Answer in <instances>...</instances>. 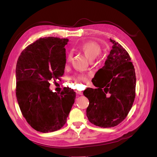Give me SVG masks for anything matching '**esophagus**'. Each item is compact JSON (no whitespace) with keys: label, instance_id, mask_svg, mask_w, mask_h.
I'll use <instances>...</instances> for the list:
<instances>
[{"label":"esophagus","instance_id":"1","mask_svg":"<svg viewBox=\"0 0 157 157\" xmlns=\"http://www.w3.org/2000/svg\"><path fill=\"white\" fill-rule=\"evenodd\" d=\"M76 92L77 93V94L80 95V96H82V95H83V92H81V91H78V90H77V91H76Z\"/></svg>","mask_w":157,"mask_h":157}]
</instances>
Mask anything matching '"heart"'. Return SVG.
<instances>
[{
    "mask_svg": "<svg viewBox=\"0 0 157 157\" xmlns=\"http://www.w3.org/2000/svg\"><path fill=\"white\" fill-rule=\"evenodd\" d=\"M78 49L84 54L87 57V58L92 60L96 58L101 53V48L98 44L94 42H86L80 44L78 46ZM72 58L71 53H68L66 56V62L69 63ZM86 76L83 74H80L74 77V80L76 82H81L86 80Z\"/></svg>",
    "mask_w": 157,
    "mask_h": 157,
    "instance_id": "heart-1",
    "label": "heart"
}]
</instances>
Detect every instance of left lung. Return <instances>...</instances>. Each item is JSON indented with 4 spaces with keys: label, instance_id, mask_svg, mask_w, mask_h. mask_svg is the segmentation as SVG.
Masks as SVG:
<instances>
[{
    "label": "left lung",
    "instance_id": "8db88e82",
    "mask_svg": "<svg viewBox=\"0 0 157 157\" xmlns=\"http://www.w3.org/2000/svg\"><path fill=\"white\" fill-rule=\"evenodd\" d=\"M110 41V54L94 78L93 84L98 88H87L83 92L89 100V121L103 128L120 124L130 111L136 95V77L130 57L120 44L111 39ZM107 93L110 94L109 97Z\"/></svg>",
    "mask_w": 157,
    "mask_h": 157
}]
</instances>
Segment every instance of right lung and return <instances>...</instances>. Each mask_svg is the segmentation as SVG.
<instances>
[{
  "label": "right lung",
  "mask_w": 157,
  "mask_h": 157,
  "mask_svg": "<svg viewBox=\"0 0 157 157\" xmlns=\"http://www.w3.org/2000/svg\"><path fill=\"white\" fill-rule=\"evenodd\" d=\"M67 39L48 36L36 40L21 53L17 61L16 97L23 116L38 132L59 130L75 102L76 93L65 88L61 94L49 88L52 78L59 79L66 64Z\"/></svg>",
  "instance_id": "right-lung-1"
}]
</instances>
